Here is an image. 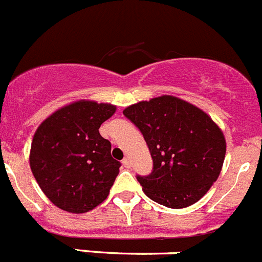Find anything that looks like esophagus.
<instances>
[{
	"label": "esophagus",
	"instance_id": "obj_1",
	"mask_svg": "<svg viewBox=\"0 0 262 262\" xmlns=\"http://www.w3.org/2000/svg\"><path fill=\"white\" fill-rule=\"evenodd\" d=\"M123 166L126 167V169H129V167H130V159H129V157H124Z\"/></svg>",
	"mask_w": 262,
	"mask_h": 262
}]
</instances>
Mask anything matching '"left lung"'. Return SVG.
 Masks as SVG:
<instances>
[{"label":"left lung","mask_w":262,"mask_h":262,"mask_svg":"<svg viewBox=\"0 0 262 262\" xmlns=\"http://www.w3.org/2000/svg\"><path fill=\"white\" fill-rule=\"evenodd\" d=\"M123 114L142 132L154 160L148 177H137L144 194L170 209L204 197L219 178L227 142L216 123L197 106L164 95L128 106Z\"/></svg>","instance_id":"obj_1"}]
</instances>
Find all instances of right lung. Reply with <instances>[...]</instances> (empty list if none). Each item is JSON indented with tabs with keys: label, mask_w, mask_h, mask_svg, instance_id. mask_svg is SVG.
Masks as SVG:
<instances>
[{
	"label": "right lung",
	"mask_w": 262,
	"mask_h": 262,
	"mask_svg": "<svg viewBox=\"0 0 262 262\" xmlns=\"http://www.w3.org/2000/svg\"><path fill=\"white\" fill-rule=\"evenodd\" d=\"M116 106L79 100L51 114L35 130L29 165L42 192L55 206L72 214L91 211L107 199L120 162L101 124Z\"/></svg>",
	"instance_id": "obj_1"
}]
</instances>
